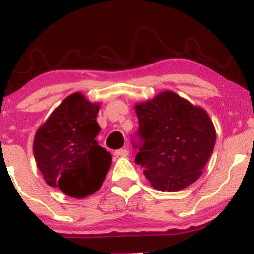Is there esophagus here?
Returning a JSON list of instances; mask_svg holds the SVG:
<instances>
[{
    "label": "esophagus",
    "mask_w": 254,
    "mask_h": 254,
    "mask_svg": "<svg viewBox=\"0 0 254 254\" xmlns=\"http://www.w3.org/2000/svg\"><path fill=\"white\" fill-rule=\"evenodd\" d=\"M114 155L118 157H126L128 155V150L126 148H121V149L114 150Z\"/></svg>",
    "instance_id": "34e87169"
}]
</instances>
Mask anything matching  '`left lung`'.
Listing matches in <instances>:
<instances>
[{"label": "left lung", "instance_id": "obj_1", "mask_svg": "<svg viewBox=\"0 0 254 254\" xmlns=\"http://www.w3.org/2000/svg\"><path fill=\"white\" fill-rule=\"evenodd\" d=\"M135 111L139 118L135 162L151 186L173 192L198 180L216 143L206 112L170 91L137 104Z\"/></svg>", "mask_w": 254, "mask_h": 254}]
</instances>
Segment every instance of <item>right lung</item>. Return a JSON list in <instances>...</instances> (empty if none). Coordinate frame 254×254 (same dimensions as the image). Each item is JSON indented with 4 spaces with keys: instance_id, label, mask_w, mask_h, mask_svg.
Here are the masks:
<instances>
[{
    "instance_id": "add662e5",
    "label": "right lung",
    "mask_w": 254,
    "mask_h": 254,
    "mask_svg": "<svg viewBox=\"0 0 254 254\" xmlns=\"http://www.w3.org/2000/svg\"><path fill=\"white\" fill-rule=\"evenodd\" d=\"M98 112V104L77 92L62 101L35 135L34 155L45 182L74 198L100 189L111 167V154L95 140Z\"/></svg>"
}]
</instances>
